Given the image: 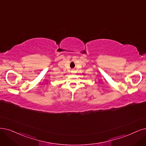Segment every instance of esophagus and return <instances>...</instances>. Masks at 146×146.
I'll use <instances>...</instances> for the list:
<instances>
[{"instance_id": "esophagus-1", "label": "esophagus", "mask_w": 146, "mask_h": 146, "mask_svg": "<svg viewBox=\"0 0 146 146\" xmlns=\"http://www.w3.org/2000/svg\"><path fill=\"white\" fill-rule=\"evenodd\" d=\"M71 72H72V73H73V72H74V69H72V71H71Z\"/></svg>"}]
</instances>
